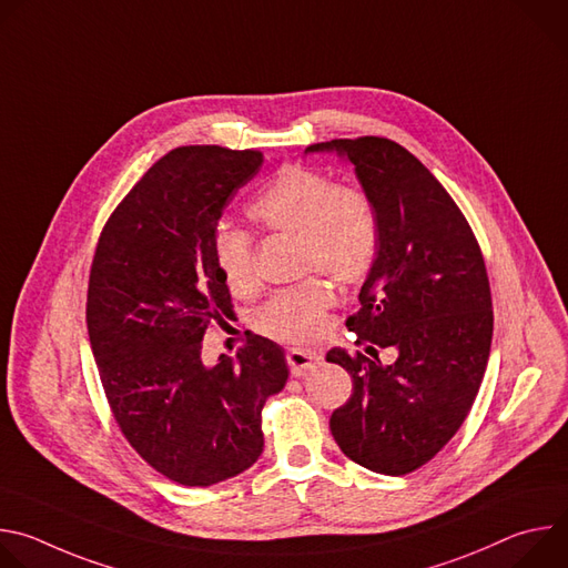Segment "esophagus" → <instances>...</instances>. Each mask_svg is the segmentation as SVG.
<instances>
[{
    "label": "esophagus",
    "instance_id": "esophagus-1",
    "mask_svg": "<svg viewBox=\"0 0 568 568\" xmlns=\"http://www.w3.org/2000/svg\"><path fill=\"white\" fill-rule=\"evenodd\" d=\"M321 362V357L312 351H303V348H292L287 351V364H290V371L294 377H301L305 375L307 371H312L316 364Z\"/></svg>",
    "mask_w": 568,
    "mask_h": 568
}]
</instances>
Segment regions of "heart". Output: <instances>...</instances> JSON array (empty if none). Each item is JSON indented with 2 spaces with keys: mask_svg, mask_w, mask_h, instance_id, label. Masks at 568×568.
Masks as SVG:
<instances>
[{
  "mask_svg": "<svg viewBox=\"0 0 568 568\" xmlns=\"http://www.w3.org/2000/svg\"><path fill=\"white\" fill-rule=\"evenodd\" d=\"M247 213L265 233L296 235L301 272H321L342 287H353L375 265L379 220L371 195L355 184H337L312 169L285 166L254 197ZM211 254L233 296L245 298L258 292L252 233L220 224L213 233ZM331 303V285L310 276L276 292L254 314V326L270 339L307 344L321 335Z\"/></svg>",
  "mask_w": 568,
  "mask_h": 568,
  "instance_id": "b5f03b06",
  "label": "heart"
}]
</instances>
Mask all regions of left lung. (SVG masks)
Instances as JSON below:
<instances>
[{
  "mask_svg": "<svg viewBox=\"0 0 568 568\" xmlns=\"http://www.w3.org/2000/svg\"><path fill=\"white\" fill-rule=\"evenodd\" d=\"M307 150L346 154L375 204L377 258L346 326L368 355L397 351L388 366L362 351L326 355L353 377L331 432L357 465L409 474L460 429L488 366L495 314L485 261L463 211L407 148L357 136Z\"/></svg>",
  "mask_w": 568,
  "mask_h": 568,
  "instance_id": "8db88e82",
  "label": "left lung"
}]
</instances>
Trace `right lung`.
<instances>
[{"label":"right lung","mask_w":568,"mask_h":568,"mask_svg":"<svg viewBox=\"0 0 568 568\" xmlns=\"http://www.w3.org/2000/svg\"><path fill=\"white\" fill-rule=\"evenodd\" d=\"M263 161L261 150H171L112 211L90 270L88 333L112 416L152 469L189 488L258 460L265 399L290 375L258 335L237 359L202 362L204 333L231 314L213 233Z\"/></svg>","instance_id":"1"}]
</instances>
